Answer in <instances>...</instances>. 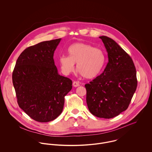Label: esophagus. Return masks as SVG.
<instances>
[{
	"label": "esophagus",
	"mask_w": 152,
	"mask_h": 152,
	"mask_svg": "<svg viewBox=\"0 0 152 152\" xmlns=\"http://www.w3.org/2000/svg\"><path fill=\"white\" fill-rule=\"evenodd\" d=\"M72 86L73 87H77L80 86V83L78 82H77V81H74L73 83H72Z\"/></svg>",
	"instance_id": "esophagus-1"
}]
</instances>
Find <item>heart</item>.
Wrapping results in <instances>:
<instances>
[{"label":"heart","instance_id":"b5f03b06","mask_svg":"<svg viewBox=\"0 0 152 152\" xmlns=\"http://www.w3.org/2000/svg\"><path fill=\"white\" fill-rule=\"evenodd\" d=\"M68 53L69 56L63 55L59 58L61 71L65 75L74 71L77 63L80 74L87 79H92L101 73L105 64L104 52L88 44H73L69 47Z\"/></svg>","mask_w":152,"mask_h":152}]
</instances>
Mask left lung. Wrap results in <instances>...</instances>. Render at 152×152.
Here are the masks:
<instances>
[{"label":"left lung","mask_w":152,"mask_h":152,"mask_svg":"<svg viewBox=\"0 0 152 152\" xmlns=\"http://www.w3.org/2000/svg\"><path fill=\"white\" fill-rule=\"evenodd\" d=\"M99 38L108 53V63L100 75L85 85L86 99L92 115L110 119L128 108L137 88L136 71L131 57L118 44L105 36Z\"/></svg>","instance_id":"1"}]
</instances>
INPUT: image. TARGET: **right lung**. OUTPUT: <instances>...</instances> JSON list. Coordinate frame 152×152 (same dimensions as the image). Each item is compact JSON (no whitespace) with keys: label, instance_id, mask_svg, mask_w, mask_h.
<instances>
[{"label":"right lung","instance_id":"add662e5","mask_svg":"<svg viewBox=\"0 0 152 152\" xmlns=\"http://www.w3.org/2000/svg\"><path fill=\"white\" fill-rule=\"evenodd\" d=\"M61 39L45 41L25 49L12 74L18 103L33 119L47 122L62 112L64 96L72 81L60 75L54 64V51Z\"/></svg>","mask_w":152,"mask_h":152}]
</instances>
